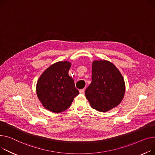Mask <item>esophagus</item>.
Listing matches in <instances>:
<instances>
[{"label":"esophagus","instance_id":"1","mask_svg":"<svg viewBox=\"0 0 155 155\" xmlns=\"http://www.w3.org/2000/svg\"><path fill=\"white\" fill-rule=\"evenodd\" d=\"M80 94L84 95L85 94V89H81V90H80Z\"/></svg>","mask_w":155,"mask_h":155}]
</instances>
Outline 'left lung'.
I'll return each mask as SVG.
<instances>
[{
  "label": "left lung",
  "mask_w": 155,
  "mask_h": 155,
  "mask_svg": "<svg viewBox=\"0 0 155 155\" xmlns=\"http://www.w3.org/2000/svg\"><path fill=\"white\" fill-rule=\"evenodd\" d=\"M91 83L85 90V96L91 108L107 112L117 107L124 97L125 84L119 70L107 60L92 63Z\"/></svg>",
  "instance_id": "left-lung-1"
}]
</instances>
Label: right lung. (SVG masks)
<instances>
[{
	"label": "right lung",
	"mask_w": 155,
	"mask_h": 155,
	"mask_svg": "<svg viewBox=\"0 0 155 155\" xmlns=\"http://www.w3.org/2000/svg\"><path fill=\"white\" fill-rule=\"evenodd\" d=\"M70 67L69 61H58L47 68L37 81V97L44 108L50 111L66 110L79 94L74 79L68 75Z\"/></svg>",
	"instance_id": "1"
}]
</instances>
